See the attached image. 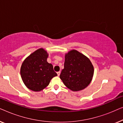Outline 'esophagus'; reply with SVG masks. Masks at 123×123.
Wrapping results in <instances>:
<instances>
[{"label":"esophagus","mask_w":123,"mask_h":123,"mask_svg":"<svg viewBox=\"0 0 123 123\" xmlns=\"http://www.w3.org/2000/svg\"><path fill=\"white\" fill-rule=\"evenodd\" d=\"M57 74H58V76H59L60 74V71L58 72H57Z\"/></svg>","instance_id":"obj_1"}]
</instances>
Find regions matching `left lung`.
Masks as SVG:
<instances>
[{"label": "left lung", "mask_w": 123, "mask_h": 123, "mask_svg": "<svg viewBox=\"0 0 123 123\" xmlns=\"http://www.w3.org/2000/svg\"><path fill=\"white\" fill-rule=\"evenodd\" d=\"M64 67L60 78L72 91L83 90L91 82L93 65L88 58L77 50H72L65 55Z\"/></svg>", "instance_id": "1"}]
</instances>
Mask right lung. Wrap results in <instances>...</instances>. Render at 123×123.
<instances>
[{
    "instance_id": "1",
    "label": "right lung",
    "mask_w": 123,
    "mask_h": 123,
    "mask_svg": "<svg viewBox=\"0 0 123 123\" xmlns=\"http://www.w3.org/2000/svg\"><path fill=\"white\" fill-rule=\"evenodd\" d=\"M48 54L43 49L31 54L23 62L21 75L25 85L33 91H40L46 87L50 80L57 75L51 64L47 62Z\"/></svg>"
}]
</instances>
